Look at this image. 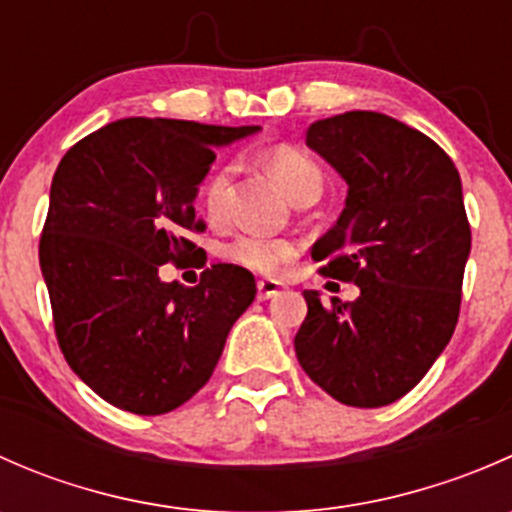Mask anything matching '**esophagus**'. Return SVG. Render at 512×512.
<instances>
[{
    "label": "esophagus",
    "mask_w": 512,
    "mask_h": 512,
    "mask_svg": "<svg viewBox=\"0 0 512 512\" xmlns=\"http://www.w3.org/2000/svg\"><path fill=\"white\" fill-rule=\"evenodd\" d=\"M280 289H282V285L277 280H260L257 282V299H260V302H265V299L280 294Z\"/></svg>",
    "instance_id": "esophagus-1"
}]
</instances>
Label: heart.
I'll use <instances>...</instances> for the list:
<instances>
[{
	"label": "heart",
	"instance_id": "1",
	"mask_svg": "<svg viewBox=\"0 0 512 512\" xmlns=\"http://www.w3.org/2000/svg\"><path fill=\"white\" fill-rule=\"evenodd\" d=\"M267 165H270L272 175L280 180L285 193L292 200L304 195L307 190L322 188V170L304 151L294 146H277L267 153ZM232 175H235V165L223 163L208 175L203 188L205 210L210 218H223L227 213V200H230ZM297 255V245L287 237H272L262 235V232H240L225 242L223 257L230 260L232 265L247 267V270L265 272H280L292 257Z\"/></svg>",
	"mask_w": 512,
	"mask_h": 512
}]
</instances>
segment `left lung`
<instances>
[{"mask_svg": "<svg viewBox=\"0 0 512 512\" xmlns=\"http://www.w3.org/2000/svg\"><path fill=\"white\" fill-rule=\"evenodd\" d=\"M307 146L347 180L337 225L312 247L324 277L359 297L304 289L294 352L309 379L359 409L399 401L451 342L471 255V225L453 160L416 128L376 111L314 121Z\"/></svg>", "mask_w": 512, "mask_h": 512, "instance_id": "1", "label": "left lung"}]
</instances>
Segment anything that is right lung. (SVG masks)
<instances>
[{
  "mask_svg": "<svg viewBox=\"0 0 512 512\" xmlns=\"http://www.w3.org/2000/svg\"><path fill=\"white\" fill-rule=\"evenodd\" d=\"M260 126L121 118L66 151L51 180L39 265L74 374L116 409L158 416L193 399L255 299L252 272L208 267L200 285L163 282L190 242L198 185L215 148Z\"/></svg>",
  "mask_w": 512,
  "mask_h": 512,
  "instance_id": "1",
  "label": "right lung"
}]
</instances>
